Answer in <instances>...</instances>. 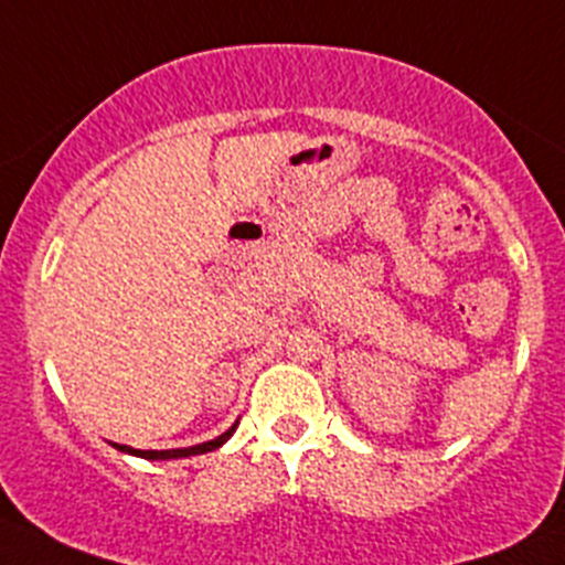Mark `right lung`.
Segmentation results:
<instances>
[{
    "label": "right lung",
    "mask_w": 565,
    "mask_h": 565,
    "mask_svg": "<svg viewBox=\"0 0 565 565\" xmlns=\"http://www.w3.org/2000/svg\"><path fill=\"white\" fill-rule=\"evenodd\" d=\"M237 429V420L230 426V429L224 431V435H218L215 440H207V443H199V446H191V448H169V451H141V448H130V446H119V443H111L117 451L122 454H130V457H141V459H150V461H161V459H185V457H199V454H207V451H215V448L224 446L226 440H230L232 435H235Z\"/></svg>",
    "instance_id": "obj_1"
}]
</instances>
